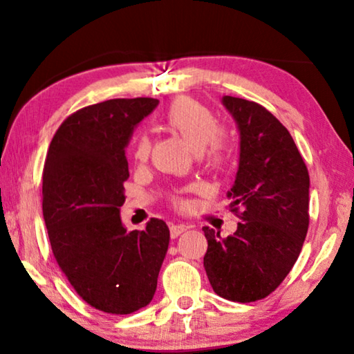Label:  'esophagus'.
<instances>
[{
    "label": "esophagus",
    "mask_w": 354,
    "mask_h": 354,
    "mask_svg": "<svg viewBox=\"0 0 354 354\" xmlns=\"http://www.w3.org/2000/svg\"><path fill=\"white\" fill-rule=\"evenodd\" d=\"M184 231H187V226L185 225H170V236L175 239L179 234H183Z\"/></svg>",
    "instance_id": "obj_1"
}]
</instances>
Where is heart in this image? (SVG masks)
Here are the masks:
<instances>
[{"mask_svg": "<svg viewBox=\"0 0 354 354\" xmlns=\"http://www.w3.org/2000/svg\"><path fill=\"white\" fill-rule=\"evenodd\" d=\"M164 123L183 137L192 151L205 154L211 165H218L226 159L230 140L217 129V120L205 104L187 97L178 98L164 113ZM149 149L151 145L148 137L137 136L131 147V153L136 160L142 162L148 159Z\"/></svg>", "mask_w": 354, "mask_h": 354, "instance_id": "b5f03b06", "label": "heart"}]
</instances>
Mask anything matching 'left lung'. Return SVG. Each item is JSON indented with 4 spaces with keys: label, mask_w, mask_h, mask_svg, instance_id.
I'll list each match as a JSON object with an SVG mask.
<instances>
[{
    "label": "left lung",
    "mask_w": 354,
    "mask_h": 354,
    "mask_svg": "<svg viewBox=\"0 0 354 354\" xmlns=\"http://www.w3.org/2000/svg\"><path fill=\"white\" fill-rule=\"evenodd\" d=\"M241 137L232 211L242 209L234 234L203 227L205 270L214 292L250 303L277 289L297 262L309 226V173L279 120L266 107L225 95Z\"/></svg>",
    "instance_id": "obj_1"
}]
</instances>
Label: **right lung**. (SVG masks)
Returning <instances> with one entry per match:
<instances>
[{"mask_svg": "<svg viewBox=\"0 0 354 354\" xmlns=\"http://www.w3.org/2000/svg\"><path fill=\"white\" fill-rule=\"evenodd\" d=\"M159 101L117 98L84 107L59 127L44 169V218L56 261L84 301L124 315L149 304L170 231L151 218L143 231L122 223L124 148Z\"/></svg>", "mask_w": 354, "mask_h": 354, "instance_id": "right-lung-1", "label": "right lung"}]
</instances>
